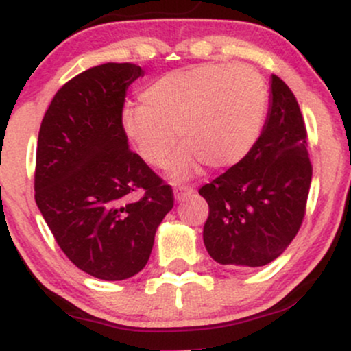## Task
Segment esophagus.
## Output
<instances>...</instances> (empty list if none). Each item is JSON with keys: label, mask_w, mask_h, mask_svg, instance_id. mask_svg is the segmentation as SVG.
Masks as SVG:
<instances>
[{"label": "esophagus", "mask_w": 351, "mask_h": 351, "mask_svg": "<svg viewBox=\"0 0 351 351\" xmlns=\"http://www.w3.org/2000/svg\"><path fill=\"white\" fill-rule=\"evenodd\" d=\"M193 193V188L191 186H184V184H178V186L175 188V198L178 201H183L184 198H188L189 195Z\"/></svg>", "instance_id": "34e87169"}]
</instances>
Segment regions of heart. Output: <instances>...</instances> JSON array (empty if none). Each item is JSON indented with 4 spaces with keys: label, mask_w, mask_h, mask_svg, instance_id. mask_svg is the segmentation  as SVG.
<instances>
[{
    "label": "heart",
    "mask_w": 351,
    "mask_h": 351,
    "mask_svg": "<svg viewBox=\"0 0 351 351\" xmlns=\"http://www.w3.org/2000/svg\"><path fill=\"white\" fill-rule=\"evenodd\" d=\"M267 102V86L252 67L204 64L153 80L140 92V107L123 112L122 128L140 158L158 168L178 132L184 147L170 171L186 178L201 163L224 170L243 162L263 132Z\"/></svg>",
    "instance_id": "1"
}]
</instances>
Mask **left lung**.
<instances>
[{"label":"left lung","mask_w":351,"mask_h":351,"mask_svg":"<svg viewBox=\"0 0 351 351\" xmlns=\"http://www.w3.org/2000/svg\"><path fill=\"white\" fill-rule=\"evenodd\" d=\"M312 181L307 130L295 95L271 75V100L259 140L241 163L199 189L209 216L203 241L216 263L261 267L299 232Z\"/></svg>","instance_id":"8db88e82"}]
</instances>
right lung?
Wrapping results in <instances>:
<instances>
[{
    "label": "right lung",
    "instance_id": "obj_1",
    "mask_svg": "<svg viewBox=\"0 0 351 351\" xmlns=\"http://www.w3.org/2000/svg\"><path fill=\"white\" fill-rule=\"evenodd\" d=\"M140 75L130 62L84 71L59 88L39 128L36 204L71 263L102 280L142 271L173 208L171 186L122 128L125 94Z\"/></svg>",
    "mask_w": 351,
    "mask_h": 351
}]
</instances>
